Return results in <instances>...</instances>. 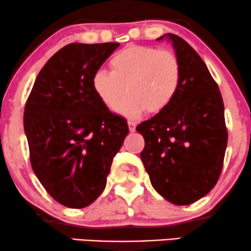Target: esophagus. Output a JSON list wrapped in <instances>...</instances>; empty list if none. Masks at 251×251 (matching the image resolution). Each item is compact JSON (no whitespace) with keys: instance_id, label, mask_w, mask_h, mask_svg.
<instances>
[{"instance_id":"1","label":"esophagus","mask_w":251,"mask_h":251,"mask_svg":"<svg viewBox=\"0 0 251 251\" xmlns=\"http://www.w3.org/2000/svg\"><path fill=\"white\" fill-rule=\"evenodd\" d=\"M127 124H128V129H129V131L134 132L135 131V126H137V123H135L134 120H128Z\"/></svg>"}]
</instances>
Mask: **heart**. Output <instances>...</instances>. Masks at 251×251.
<instances>
[{"instance_id":"obj_1","label":"heart","mask_w":251,"mask_h":251,"mask_svg":"<svg viewBox=\"0 0 251 251\" xmlns=\"http://www.w3.org/2000/svg\"><path fill=\"white\" fill-rule=\"evenodd\" d=\"M111 72L99 70L92 86L108 108H114L126 86L128 94L116 111L137 118L148 109L157 113L168 107L180 88L183 70L174 51L146 46H128L109 60Z\"/></svg>"}]
</instances>
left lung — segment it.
<instances>
[{"label":"left lung","instance_id":"8db88e82","mask_svg":"<svg viewBox=\"0 0 251 251\" xmlns=\"http://www.w3.org/2000/svg\"><path fill=\"white\" fill-rule=\"evenodd\" d=\"M169 39L181 63L177 96L168 107L137 126L140 153L152 186L170 203L189 205L211 191L222 172L227 143L224 105L214 77L188 42Z\"/></svg>","mask_w":251,"mask_h":251}]
</instances>
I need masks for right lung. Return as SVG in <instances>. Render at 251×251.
<instances>
[{
  "label": "right lung",
  "mask_w": 251,
  "mask_h": 251,
  "mask_svg": "<svg viewBox=\"0 0 251 251\" xmlns=\"http://www.w3.org/2000/svg\"><path fill=\"white\" fill-rule=\"evenodd\" d=\"M119 43H71L48 60L25 102L30 164L46 191L67 208L93 203L128 133L94 92L93 74Z\"/></svg>",
  "instance_id": "right-lung-1"
}]
</instances>
